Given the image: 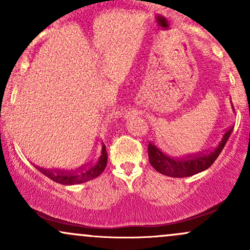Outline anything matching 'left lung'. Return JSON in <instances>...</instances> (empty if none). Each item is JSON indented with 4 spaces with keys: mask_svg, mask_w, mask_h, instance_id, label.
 Returning a JSON list of instances; mask_svg holds the SVG:
<instances>
[{
    "mask_svg": "<svg viewBox=\"0 0 250 250\" xmlns=\"http://www.w3.org/2000/svg\"><path fill=\"white\" fill-rule=\"evenodd\" d=\"M233 128L227 129L222 134V137L213 149L202 154L187 155L183 157L168 156L162 153L156 146L149 142L148 145V156L149 162L153 166L156 171L160 174L167 175L170 177H186L206 170L213 165L217 159L219 154L222 151L223 147L228 141Z\"/></svg>",
    "mask_w": 250,
    "mask_h": 250,
    "instance_id": "1",
    "label": "left lung"
}]
</instances>
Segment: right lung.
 I'll return each mask as SVG.
<instances>
[{
    "instance_id": "obj_1",
    "label": "right lung",
    "mask_w": 250,
    "mask_h": 250,
    "mask_svg": "<svg viewBox=\"0 0 250 250\" xmlns=\"http://www.w3.org/2000/svg\"><path fill=\"white\" fill-rule=\"evenodd\" d=\"M107 150H105L104 143H102L101 151H100L99 157L95 161L88 163L87 166H83L79 169H75V170H60V169H53L51 170V169L41 167L36 168L42 174H44L45 176H48L57 183H61V185H76V183L87 182V181L95 179L99 175H101L102 171L107 167Z\"/></svg>"
}]
</instances>
